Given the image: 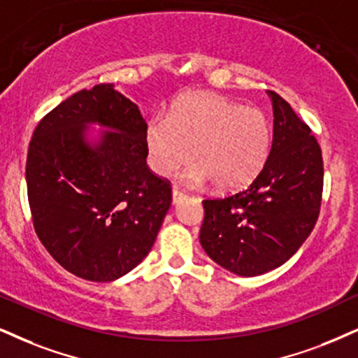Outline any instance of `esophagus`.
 Instances as JSON below:
<instances>
[{
    "label": "esophagus",
    "mask_w": 358,
    "mask_h": 358,
    "mask_svg": "<svg viewBox=\"0 0 358 358\" xmlns=\"http://www.w3.org/2000/svg\"><path fill=\"white\" fill-rule=\"evenodd\" d=\"M186 197H187V194L184 192L182 189L172 187V202H174V204H179V202L182 199H186Z\"/></svg>",
    "instance_id": "obj_1"
}]
</instances>
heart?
<instances>
[{
    "mask_svg": "<svg viewBox=\"0 0 358 358\" xmlns=\"http://www.w3.org/2000/svg\"><path fill=\"white\" fill-rule=\"evenodd\" d=\"M272 126L257 108H245L213 92H191L172 103L169 116L145 126L151 169L162 178L196 162L187 178L209 179L219 191L249 186L267 164Z\"/></svg>",
    "mask_w": 358,
    "mask_h": 358,
    "instance_id": "1",
    "label": "heart"
}]
</instances>
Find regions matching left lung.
<instances>
[{"mask_svg": "<svg viewBox=\"0 0 358 358\" xmlns=\"http://www.w3.org/2000/svg\"><path fill=\"white\" fill-rule=\"evenodd\" d=\"M273 139L267 164L250 186L206 197L201 244L214 262L237 275L277 268L297 252L320 214L324 159L310 127L284 98L268 91Z\"/></svg>", "mask_w": 358, "mask_h": 358, "instance_id": "1", "label": "left lung"}]
</instances>
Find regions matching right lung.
Here are the masks:
<instances>
[{"mask_svg":"<svg viewBox=\"0 0 358 358\" xmlns=\"http://www.w3.org/2000/svg\"><path fill=\"white\" fill-rule=\"evenodd\" d=\"M106 131L98 148L84 126ZM145 121L113 85L81 90L38 122L26 186L38 239L66 271L111 282L149 254L172 202L171 182L149 169Z\"/></svg>","mask_w":358,"mask_h":358,"instance_id":"add662e5","label":"right lung"}]
</instances>
